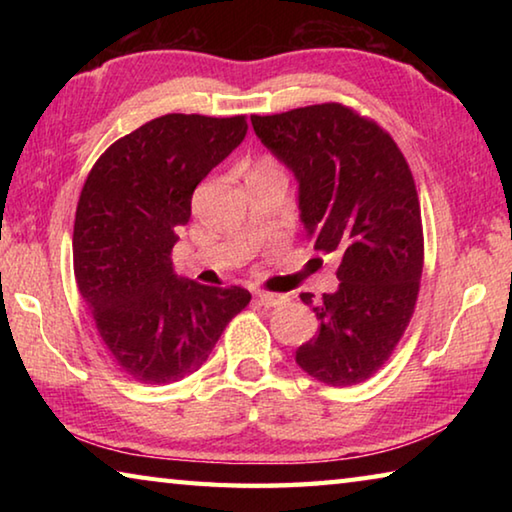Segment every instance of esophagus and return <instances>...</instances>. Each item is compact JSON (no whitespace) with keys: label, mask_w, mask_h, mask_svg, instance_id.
<instances>
[{"label":"esophagus","mask_w":512,"mask_h":512,"mask_svg":"<svg viewBox=\"0 0 512 512\" xmlns=\"http://www.w3.org/2000/svg\"><path fill=\"white\" fill-rule=\"evenodd\" d=\"M255 298L262 307H277V305H282V302H287L284 300V296H277V293H257Z\"/></svg>","instance_id":"34e87169"}]
</instances>
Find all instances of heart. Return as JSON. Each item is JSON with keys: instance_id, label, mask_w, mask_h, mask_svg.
I'll return each instance as SVG.
<instances>
[{"instance_id": "heart-1", "label": "heart", "mask_w": 512, "mask_h": 512, "mask_svg": "<svg viewBox=\"0 0 512 512\" xmlns=\"http://www.w3.org/2000/svg\"><path fill=\"white\" fill-rule=\"evenodd\" d=\"M262 167H268V164H262Z\"/></svg>"}]
</instances>
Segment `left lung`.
<instances>
[{"instance_id": "8db88e82", "label": "left lung", "mask_w": 512, "mask_h": 512, "mask_svg": "<svg viewBox=\"0 0 512 512\" xmlns=\"http://www.w3.org/2000/svg\"><path fill=\"white\" fill-rule=\"evenodd\" d=\"M259 140L298 180L300 223L339 259V287L314 305V339L296 363L327 386L361 384L384 366L413 316L422 219L409 164L393 137L341 103L250 117Z\"/></svg>"}]
</instances>
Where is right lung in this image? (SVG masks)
Here are the masks:
<instances>
[{"mask_svg":"<svg viewBox=\"0 0 512 512\" xmlns=\"http://www.w3.org/2000/svg\"><path fill=\"white\" fill-rule=\"evenodd\" d=\"M246 133V117L164 115L112 144L85 180L76 284L119 368L142 384L196 372L250 302L246 289L203 287L171 264L196 185Z\"/></svg>","mask_w":512,"mask_h":512,"instance_id":"right-lung-1","label":"right lung"}]
</instances>
